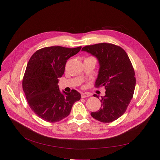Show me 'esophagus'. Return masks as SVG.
<instances>
[{
	"label": "esophagus",
	"instance_id": "esophagus-1",
	"mask_svg": "<svg viewBox=\"0 0 160 160\" xmlns=\"http://www.w3.org/2000/svg\"><path fill=\"white\" fill-rule=\"evenodd\" d=\"M89 96V95L88 93H82L81 94V97L82 98H86V97H88Z\"/></svg>",
	"mask_w": 160,
	"mask_h": 160
}]
</instances>
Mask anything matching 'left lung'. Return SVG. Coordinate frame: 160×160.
Returning <instances> with one entry per match:
<instances>
[{
    "label": "left lung",
    "instance_id": "1",
    "mask_svg": "<svg viewBox=\"0 0 160 160\" xmlns=\"http://www.w3.org/2000/svg\"><path fill=\"white\" fill-rule=\"evenodd\" d=\"M82 50L97 58L100 69L95 87L106 89L100 110L91 115L102 122H113L124 114L133 95L136 77L131 61L123 48L112 43L87 45Z\"/></svg>",
    "mask_w": 160,
    "mask_h": 160
}]
</instances>
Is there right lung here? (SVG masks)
<instances>
[{
	"label": "right lung",
	"mask_w": 160,
	"mask_h": 160,
	"mask_svg": "<svg viewBox=\"0 0 160 160\" xmlns=\"http://www.w3.org/2000/svg\"><path fill=\"white\" fill-rule=\"evenodd\" d=\"M82 47L52 46L33 53L22 78V89L32 110L49 122H58L68 116L72 105L81 98L77 91L61 93L58 78L65 72L67 60L77 54Z\"/></svg>",
	"instance_id": "obj_1"
}]
</instances>
